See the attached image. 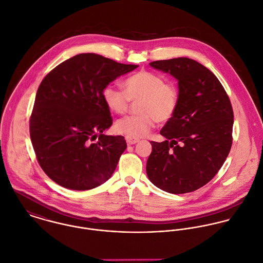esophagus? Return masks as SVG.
<instances>
[{"label": "esophagus", "instance_id": "1", "mask_svg": "<svg viewBox=\"0 0 263 263\" xmlns=\"http://www.w3.org/2000/svg\"><path fill=\"white\" fill-rule=\"evenodd\" d=\"M126 141L129 145H133V144H136L139 142V139L137 138H133V137H129V136H126Z\"/></svg>", "mask_w": 263, "mask_h": 263}]
</instances>
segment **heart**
Segmentation results:
<instances>
[{
	"instance_id": "1",
	"label": "heart",
	"mask_w": 263,
	"mask_h": 263,
	"mask_svg": "<svg viewBox=\"0 0 263 263\" xmlns=\"http://www.w3.org/2000/svg\"><path fill=\"white\" fill-rule=\"evenodd\" d=\"M125 91L112 85L103 89V100L107 108L116 114H124L130 102H137L138 115L124 117L116 122V130L129 137L140 138L147 135L157 120L170 121L179 105V90L175 84L166 82L161 75L139 71L124 81Z\"/></svg>"
}]
</instances>
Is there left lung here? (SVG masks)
I'll return each mask as SVG.
<instances>
[{
  "label": "left lung",
  "mask_w": 263,
  "mask_h": 263,
  "mask_svg": "<svg viewBox=\"0 0 263 263\" xmlns=\"http://www.w3.org/2000/svg\"><path fill=\"white\" fill-rule=\"evenodd\" d=\"M178 80L179 105L160 134L152 141L146 173L158 188L183 194L195 191L216 175L232 147L234 112L216 76L189 58L149 63Z\"/></svg>",
  "instance_id": "1"
}]
</instances>
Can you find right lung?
I'll return each instance as SVG.
<instances>
[{
  "label": "right lung",
  "mask_w": 263,
  "mask_h": 263,
  "mask_svg": "<svg viewBox=\"0 0 263 263\" xmlns=\"http://www.w3.org/2000/svg\"><path fill=\"white\" fill-rule=\"evenodd\" d=\"M137 65L79 53L42 81L29 120L37 161L60 186L89 190L107 181L127 147L123 136L105 135L112 124L103 89ZM99 135V140H93Z\"/></svg>",
  "instance_id": "right-lung-1"
}]
</instances>
